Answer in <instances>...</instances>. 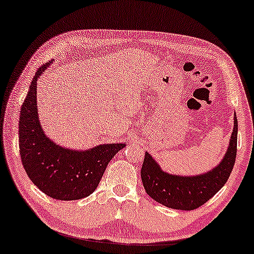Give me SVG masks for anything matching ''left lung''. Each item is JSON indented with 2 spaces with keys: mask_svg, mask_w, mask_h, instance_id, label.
I'll list each match as a JSON object with an SVG mask.
<instances>
[{
  "mask_svg": "<svg viewBox=\"0 0 254 254\" xmlns=\"http://www.w3.org/2000/svg\"><path fill=\"white\" fill-rule=\"evenodd\" d=\"M237 152V119H234L227 153L219 166L200 176L181 177L160 169L151 155L145 153L140 176L145 192L159 203L177 210H194L209 201L228 181L235 165Z\"/></svg>",
  "mask_w": 254,
  "mask_h": 254,
  "instance_id": "1",
  "label": "left lung"
}]
</instances>
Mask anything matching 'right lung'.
<instances>
[{
	"mask_svg": "<svg viewBox=\"0 0 254 254\" xmlns=\"http://www.w3.org/2000/svg\"><path fill=\"white\" fill-rule=\"evenodd\" d=\"M50 64L35 73L19 117V152L27 176L43 193L61 201L86 197L96 190L108 163L125 144H103L88 151L56 145L44 135L38 120L37 78Z\"/></svg>",
	"mask_w": 254,
	"mask_h": 254,
	"instance_id": "add662e5",
	"label": "right lung"
}]
</instances>
